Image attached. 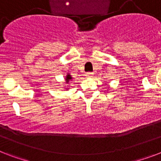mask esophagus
<instances>
[{
  "label": "esophagus",
  "mask_w": 161,
  "mask_h": 161,
  "mask_svg": "<svg viewBox=\"0 0 161 161\" xmlns=\"http://www.w3.org/2000/svg\"><path fill=\"white\" fill-rule=\"evenodd\" d=\"M93 73H87L85 74L86 77H88V78H92V77H93Z\"/></svg>",
  "instance_id": "esophagus-1"
}]
</instances>
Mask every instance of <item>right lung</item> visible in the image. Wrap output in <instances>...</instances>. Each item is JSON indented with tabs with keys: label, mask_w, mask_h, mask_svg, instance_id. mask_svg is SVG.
<instances>
[{
	"label": "right lung",
	"mask_w": 161,
	"mask_h": 161,
	"mask_svg": "<svg viewBox=\"0 0 161 161\" xmlns=\"http://www.w3.org/2000/svg\"><path fill=\"white\" fill-rule=\"evenodd\" d=\"M73 79V78H72V76L70 75V74H68V75L66 76V78H65V81H66V83H68L69 82H70L71 80Z\"/></svg>",
	"instance_id": "1"
}]
</instances>
